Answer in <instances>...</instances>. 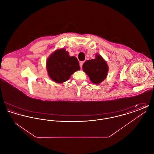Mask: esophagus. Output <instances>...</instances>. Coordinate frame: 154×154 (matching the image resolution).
<instances>
[{"label": "esophagus", "mask_w": 154, "mask_h": 154, "mask_svg": "<svg viewBox=\"0 0 154 154\" xmlns=\"http://www.w3.org/2000/svg\"><path fill=\"white\" fill-rule=\"evenodd\" d=\"M84 63V61H82V62H81L80 63V66L81 67H82Z\"/></svg>", "instance_id": "obj_1"}]
</instances>
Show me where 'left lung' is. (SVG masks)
<instances>
[{
    "label": "left lung",
    "mask_w": 154,
    "mask_h": 154,
    "mask_svg": "<svg viewBox=\"0 0 154 154\" xmlns=\"http://www.w3.org/2000/svg\"><path fill=\"white\" fill-rule=\"evenodd\" d=\"M82 69L91 81L95 84H100L106 78L109 70L106 62L99 55H96L95 59L85 62Z\"/></svg>",
    "instance_id": "1"
}]
</instances>
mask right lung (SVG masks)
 <instances>
[{"label":"right lung","mask_w":154,"mask_h":154,"mask_svg":"<svg viewBox=\"0 0 154 154\" xmlns=\"http://www.w3.org/2000/svg\"><path fill=\"white\" fill-rule=\"evenodd\" d=\"M47 69L52 80L62 83L68 80L70 76L80 67L77 58L70 57L63 48L57 50L47 59Z\"/></svg>","instance_id":"right-lung-1"}]
</instances>
